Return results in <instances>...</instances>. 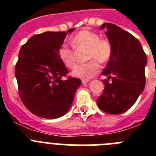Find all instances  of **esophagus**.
I'll return each mask as SVG.
<instances>
[{
  "label": "esophagus",
  "mask_w": 156,
  "mask_h": 156,
  "mask_svg": "<svg viewBox=\"0 0 156 156\" xmlns=\"http://www.w3.org/2000/svg\"><path fill=\"white\" fill-rule=\"evenodd\" d=\"M81 81H82V83L85 84V83H87L88 81H89V80H87V79H82V80H81Z\"/></svg>",
  "instance_id": "34e87169"
}]
</instances>
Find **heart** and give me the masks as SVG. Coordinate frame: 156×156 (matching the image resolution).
Here are the masks:
<instances>
[{"mask_svg": "<svg viewBox=\"0 0 156 156\" xmlns=\"http://www.w3.org/2000/svg\"><path fill=\"white\" fill-rule=\"evenodd\" d=\"M72 44L76 50L87 48V58L90 62L75 66L72 75L76 78L90 79L99 72L98 62H105L111 58L112 45L108 39L100 38L99 34L90 30H83L77 33L72 39ZM58 57L62 64L68 68H73L76 62V52L66 45L58 50Z\"/></svg>", "mask_w": 156, "mask_h": 156, "instance_id": "b5f03b06", "label": "heart"}]
</instances>
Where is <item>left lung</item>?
<instances>
[{"label": "left lung", "mask_w": 156, "mask_h": 156, "mask_svg": "<svg viewBox=\"0 0 156 156\" xmlns=\"http://www.w3.org/2000/svg\"><path fill=\"white\" fill-rule=\"evenodd\" d=\"M100 29L106 30L112 54L102 72L108 79L102 80L105 89L97 104L107 113L121 114L131 108L144 90L147 56L138 40L116 25L105 23Z\"/></svg>", "instance_id": "obj_1"}]
</instances>
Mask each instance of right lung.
Segmentation results:
<instances>
[{
  "label": "right lung",
  "mask_w": 156,
  "mask_h": 156,
  "mask_svg": "<svg viewBox=\"0 0 156 156\" xmlns=\"http://www.w3.org/2000/svg\"><path fill=\"white\" fill-rule=\"evenodd\" d=\"M44 32L30 38L19 51L15 69L19 92L27 109L37 116L54 119L69 111L81 80L62 78L68 69L58 57V50L68 34Z\"/></svg>",
  "instance_id": "obj_1"
}]
</instances>
